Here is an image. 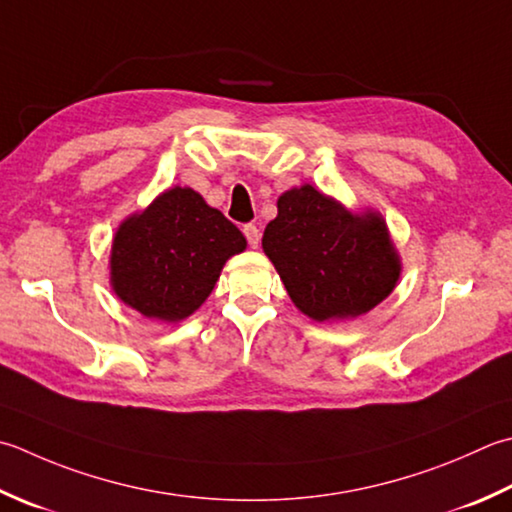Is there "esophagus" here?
Segmentation results:
<instances>
[{"label": "esophagus", "mask_w": 512, "mask_h": 512, "mask_svg": "<svg viewBox=\"0 0 512 512\" xmlns=\"http://www.w3.org/2000/svg\"><path fill=\"white\" fill-rule=\"evenodd\" d=\"M244 235H246V239H248V246H250V248H257L259 239H262V233H259V228H257L255 224H246V226H244Z\"/></svg>", "instance_id": "obj_1"}]
</instances>
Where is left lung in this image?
I'll list each match as a JSON object with an SVG mask.
<instances>
[{"label": "left lung", "mask_w": 512, "mask_h": 512, "mask_svg": "<svg viewBox=\"0 0 512 512\" xmlns=\"http://www.w3.org/2000/svg\"><path fill=\"white\" fill-rule=\"evenodd\" d=\"M262 246L293 304L315 322L368 313L402 273L382 215L350 213L310 184L277 199Z\"/></svg>", "instance_id": "obj_1"}]
</instances>
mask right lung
<instances>
[{
  "mask_svg": "<svg viewBox=\"0 0 512 512\" xmlns=\"http://www.w3.org/2000/svg\"><path fill=\"white\" fill-rule=\"evenodd\" d=\"M244 248L242 230L193 188L175 186L119 224L110 286L144 317L182 322L213 293L226 259Z\"/></svg>",
  "mask_w": 512,
  "mask_h": 512,
  "instance_id": "1",
  "label": "right lung"
}]
</instances>
